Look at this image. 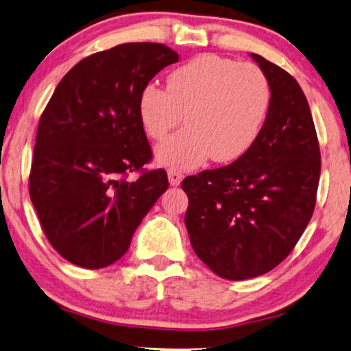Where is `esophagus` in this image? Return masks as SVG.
Here are the masks:
<instances>
[{
    "label": "esophagus",
    "mask_w": 351,
    "mask_h": 351,
    "mask_svg": "<svg viewBox=\"0 0 351 351\" xmlns=\"http://www.w3.org/2000/svg\"><path fill=\"white\" fill-rule=\"evenodd\" d=\"M168 179H169L171 186H177V185H180V182L183 179V174L177 169H168Z\"/></svg>",
    "instance_id": "1"
}]
</instances>
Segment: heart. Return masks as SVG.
<instances>
[{
	"mask_svg": "<svg viewBox=\"0 0 351 351\" xmlns=\"http://www.w3.org/2000/svg\"><path fill=\"white\" fill-rule=\"evenodd\" d=\"M269 107L271 88L260 68L216 54L193 57L168 74L166 88L146 84L138 96V117L152 140L162 141L185 113L186 128L155 152L171 169L194 168L208 157L237 160L260 135Z\"/></svg>",
	"mask_w": 351,
	"mask_h": 351,
	"instance_id": "obj_1",
	"label": "heart"
}]
</instances>
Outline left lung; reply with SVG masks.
I'll return each mask as SVG.
<instances>
[{"instance_id": "1", "label": "left lung", "mask_w": 351, "mask_h": 351, "mask_svg": "<svg viewBox=\"0 0 351 351\" xmlns=\"http://www.w3.org/2000/svg\"><path fill=\"white\" fill-rule=\"evenodd\" d=\"M266 76L271 107L237 162L188 176L185 226L196 255L221 278L272 271L311 219L320 177L317 134L306 96L283 68L250 54Z\"/></svg>"}]
</instances>
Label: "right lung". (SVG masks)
Here are the masks:
<instances>
[{
    "instance_id": "1",
    "label": "right lung",
    "mask_w": 351,
    "mask_h": 351,
    "mask_svg": "<svg viewBox=\"0 0 351 351\" xmlns=\"http://www.w3.org/2000/svg\"><path fill=\"white\" fill-rule=\"evenodd\" d=\"M179 54L123 43L68 71L40 118L29 194L51 245L76 266L107 267L128 252L143 217L168 189L165 169L140 171L152 151L138 117L141 88Z\"/></svg>"
}]
</instances>
